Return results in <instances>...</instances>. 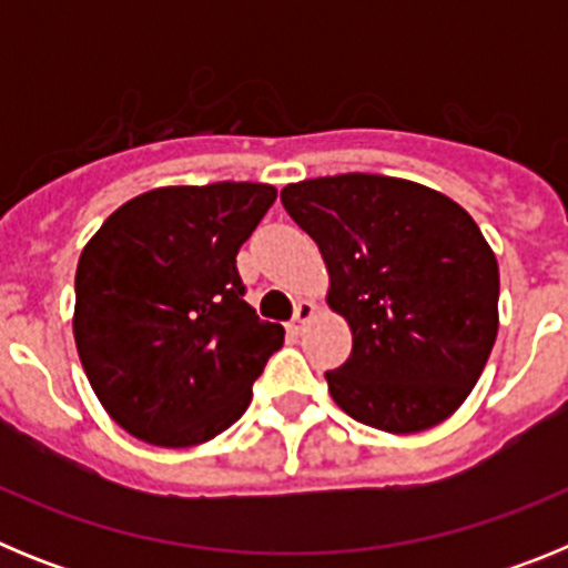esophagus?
I'll list each match as a JSON object with an SVG mask.
<instances>
[{
    "label": "esophagus",
    "instance_id": "esophagus-1",
    "mask_svg": "<svg viewBox=\"0 0 568 568\" xmlns=\"http://www.w3.org/2000/svg\"><path fill=\"white\" fill-rule=\"evenodd\" d=\"M315 304L313 301H298V304H295V318H293V329L295 333H301V329L307 327L310 321L315 318Z\"/></svg>",
    "mask_w": 568,
    "mask_h": 568
}]
</instances>
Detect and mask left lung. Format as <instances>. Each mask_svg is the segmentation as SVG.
<instances>
[{"instance_id":"obj_1","label":"left lung","mask_w":568,"mask_h":568,"mask_svg":"<svg viewBox=\"0 0 568 568\" xmlns=\"http://www.w3.org/2000/svg\"><path fill=\"white\" fill-rule=\"evenodd\" d=\"M281 204L318 244L329 310L353 329L349 358L324 375L335 404L393 435L449 418L498 338V261L471 215L373 173L287 184Z\"/></svg>"}]
</instances>
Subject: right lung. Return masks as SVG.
I'll return each instance as SVG.
<instances>
[{
	"instance_id": "right-lung-1",
	"label": "right lung",
	"mask_w": 568,
	"mask_h": 568,
	"mask_svg": "<svg viewBox=\"0 0 568 568\" xmlns=\"http://www.w3.org/2000/svg\"><path fill=\"white\" fill-rule=\"evenodd\" d=\"M278 190L155 187L108 215L77 267L73 338L110 418L153 446H199L244 415L284 327L244 301L235 255Z\"/></svg>"
}]
</instances>
